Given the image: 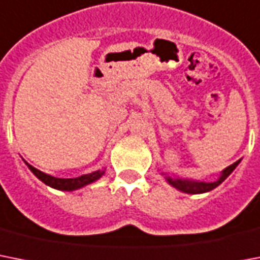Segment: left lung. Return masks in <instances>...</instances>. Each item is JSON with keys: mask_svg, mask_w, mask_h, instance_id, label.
Wrapping results in <instances>:
<instances>
[{"mask_svg": "<svg viewBox=\"0 0 260 260\" xmlns=\"http://www.w3.org/2000/svg\"><path fill=\"white\" fill-rule=\"evenodd\" d=\"M240 159L236 161L235 164L227 166L225 169L220 173V177L213 182H205V181H196V180H188V178H180V177H170L168 174L162 173L165 176V180L168 181V184L172 186H174L176 189H178L180 192L189 193V194H199V193H205L209 192L215 189L216 186H219L221 182L225 180V178L230 176V174L235 170L236 166L239 165Z\"/></svg>", "mask_w": 260, "mask_h": 260, "instance_id": "left-lung-1", "label": "left lung"}]
</instances>
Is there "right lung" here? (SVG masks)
<instances>
[{
  "label": "right lung",
  "mask_w": 260,
  "mask_h": 260,
  "mask_svg": "<svg viewBox=\"0 0 260 260\" xmlns=\"http://www.w3.org/2000/svg\"><path fill=\"white\" fill-rule=\"evenodd\" d=\"M28 165V168L30 169L35 176H36L40 181H43L45 185L51 186L53 189H57V190H67V192H72V190H76V189H80L83 186L88 185L91 182L96 181L99 178L105 174V169L103 170H96V172H92V173L83 174L80 177L75 178H57L53 177L51 174H47L41 170L36 169L35 166L29 165L28 162H25Z\"/></svg>",
  "instance_id": "add662e5"
}]
</instances>
